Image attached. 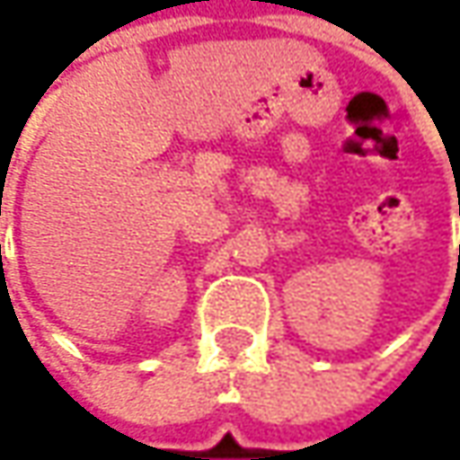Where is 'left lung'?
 Returning a JSON list of instances; mask_svg holds the SVG:
<instances>
[{
  "label": "left lung",
  "mask_w": 460,
  "mask_h": 460,
  "mask_svg": "<svg viewBox=\"0 0 460 460\" xmlns=\"http://www.w3.org/2000/svg\"><path fill=\"white\" fill-rule=\"evenodd\" d=\"M458 263H460V248H458Z\"/></svg>",
  "instance_id": "obj_1"
}]
</instances>
